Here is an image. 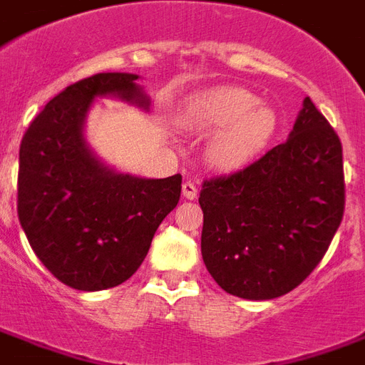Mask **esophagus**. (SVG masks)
<instances>
[{
    "mask_svg": "<svg viewBox=\"0 0 365 365\" xmlns=\"http://www.w3.org/2000/svg\"><path fill=\"white\" fill-rule=\"evenodd\" d=\"M182 193H183V197H185V199H195L197 193H199L195 182H191V180H187V182H183Z\"/></svg>",
    "mask_w": 365,
    "mask_h": 365,
    "instance_id": "34e87169",
    "label": "esophagus"
}]
</instances>
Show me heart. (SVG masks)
Instances as JSON below:
<instances>
[{
    "mask_svg": "<svg viewBox=\"0 0 365 365\" xmlns=\"http://www.w3.org/2000/svg\"><path fill=\"white\" fill-rule=\"evenodd\" d=\"M191 129L212 133L209 162L215 168L236 170L244 166L271 139L277 118L271 108L259 106V98L245 88L220 86L191 98L182 114Z\"/></svg>",
    "mask_w": 365,
    "mask_h": 365,
    "instance_id": "heart-1",
    "label": "heart"
}]
</instances>
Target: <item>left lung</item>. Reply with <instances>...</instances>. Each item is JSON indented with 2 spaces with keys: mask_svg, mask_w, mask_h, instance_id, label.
Segmentation results:
<instances>
[{
  "mask_svg": "<svg viewBox=\"0 0 365 365\" xmlns=\"http://www.w3.org/2000/svg\"><path fill=\"white\" fill-rule=\"evenodd\" d=\"M201 253L232 296L272 299L312 274L344 215L342 145L312 100L290 137L230 175L205 180Z\"/></svg>",
  "mask_w": 365,
  "mask_h": 365,
  "instance_id": "left-lung-1",
  "label": "left lung"
}]
</instances>
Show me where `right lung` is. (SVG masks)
<instances>
[{"label":"right lung","instance_id":"right-lung-1","mask_svg":"<svg viewBox=\"0 0 365 365\" xmlns=\"http://www.w3.org/2000/svg\"><path fill=\"white\" fill-rule=\"evenodd\" d=\"M137 79L131 73H96L73 83L32 120L19 148V222L42 265L75 290L125 282L180 201V174L164 180L118 174L83 137L96 96L115 94L148 108Z\"/></svg>","mask_w":365,"mask_h":365}]
</instances>
